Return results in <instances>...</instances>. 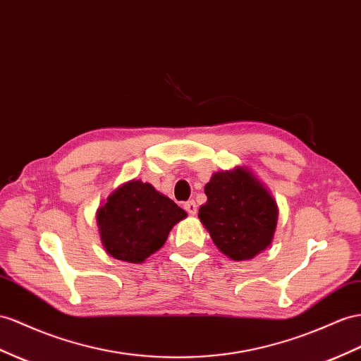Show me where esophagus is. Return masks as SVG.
<instances>
[{
  "label": "esophagus",
  "mask_w": 361,
  "mask_h": 361,
  "mask_svg": "<svg viewBox=\"0 0 361 361\" xmlns=\"http://www.w3.org/2000/svg\"><path fill=\"white\" fill-rule=\"evenodd\" d=\"M184 209H186V212H188L189 215H195V214H197V204H195V201L189 200V201L184 202Z\"/></svg>",
  "instance_id": "esophagus-1"
}]
</instances>
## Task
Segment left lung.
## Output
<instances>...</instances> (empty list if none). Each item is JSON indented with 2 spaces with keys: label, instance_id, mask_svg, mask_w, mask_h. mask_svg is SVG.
Segmentation results:
<instances>
[{
  "label": "left lung",
  "instance_id": "left-lung-1",
  "mask_svg": "<svg viewBox=\"0 0 361 361\" xmlns=\"http://www.w3.org/2000/svg\"><path fill=\"white\" fill-rule=\"evenodd\" d=\"M204 192L207 202L200 207L198 218L230 259H252L270 245L277 206L252 173L243 168L216 172Z\"/></svg>",
  "mask_w": 361,
  "mask_h": 361
}]
</instances>
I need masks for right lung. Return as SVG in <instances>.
<instances>
[{
	"label": "right lung",
	"mask_w": 361,
	"mask_h": 361,
	"mask_svg": "<svg viewBox=\"0 0 361 361\" xmlns=\"http://www.w3.org/2000/svg\"><path fill=\"white\" fill-rule=\"evenodd\" d=\"M186 216V212L149 183L133 180L97 210V224L111 256L140 264L163 247L172 227Z\"/></svg>",
	"instance_id": "add662e5"
}]
</instances>
